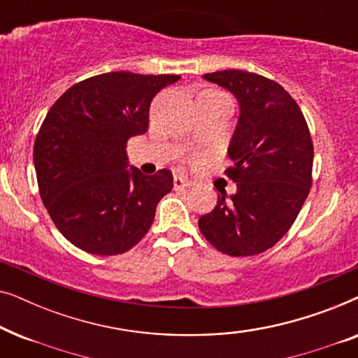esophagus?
Returning a JSON list of instances; mask_svg holds the SVG:
<instances>
[{
  "instance_id": "obj_1",
  "label": "esophagus",
  "mask_w": 358,
  "mask_h": 358,
  "mask_svg": "<svg viewBox=\"0 0 358 358\" xmlns=\"http://www.w3.org/2000/svg\"><path fill=\"white\" fill-rule=\"evenodd\" d=\"M194 182L187 178H184V176H174V189L176 190H182V189H187L192 185Z\"/></svg>"
}]
</instances>
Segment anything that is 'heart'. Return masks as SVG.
Returning <instances> with one entry per match:
<instances>
[{
  "instance_id": "b5f03b06",
  "label": "heart",
  "mask_w": 358,
  "mask_h": 358,
  "mask_svg": "<svg viewBox=\"0 0 358 358\" xmlns=\"http://www.w3.org/2000/svg\"><path fill=\"white\" fill-rule=\"evenodd\" d=\"M215 92H217V91H215Z\"/></svg>"
}]
</instances>
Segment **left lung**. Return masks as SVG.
I'll use <instances>...</instances> for the list:
<instances>
[{
    "instance_id": "1",
    "label": "left lung",
    "mask_w": 358,
    "mask_h": 358,
    "mask_svg": "<svg viewBox=\"0 0 358 358\" xmlns=\"http://www.w3.org/2000/svg\"><path fill=\"white\" fill-rule=\"evenodd\" d=\"M202 78L236 97L239 115L228 146L233 166L227 169L236 192L222 190L199 228L220 252L254 256L290 229L310 194V130L300 107L275 81L241 70Z\"/></svg>"
}]
</instances>
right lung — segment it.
Returning <instances> with one entry per match:
<instances>
[{"label": "right lung", "instance_id": "1", "mask_svg": "<svg viewBox=\"0 0 358 358\" xmlns=\"http://www.w3.org/2000/svg\"><path fill=\"white\" fill-rule=\"evenodd\" d=\"M178 75L114 71L71 86L48 110L34 168L48 215L71 244L97 256L127 252L148 233L173 174L145 176L125 145L148 130V110Z\"/></svg>", "mask_w": 358, "mask_h": 358}]
</instances>
